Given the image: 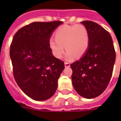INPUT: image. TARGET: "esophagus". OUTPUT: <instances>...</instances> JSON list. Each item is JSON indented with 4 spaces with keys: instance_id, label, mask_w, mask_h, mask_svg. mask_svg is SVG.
<instances>
[{
    "instance_id": "obj_1",
    "label": "esophagus",
    "mask_w": 121,
    "mask_h": 121,
    "mask_svg": "<svg viewBox=\"0 0 121 121\" xmlns=\"http://www.w3.org/2000/svg\"><path fill=\"white\" fill-rule=\"evenodd\" d=\"M65 67H70V64L68 62H65Z\"/></svg>"
}]
</instances>
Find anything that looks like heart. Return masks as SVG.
<instances>
[{"instance_id":"1","label":"heart","mask_w":121,"mask_h":121,"mask_svg":"<svg viewBox=\"0 0 121 121\" xmlns=\"http://www.w3.org/2000/svg\"><path fill=\"white\" fill-rule=\"evenodd\" d=\"M55 39L51 38L49 46L53 55L57 58H61L64 52L65 46L66 50V58L72 60L75 56H82L88 49L89 46V33L85 26L82 24L59 27L55 33Z\"/></svg>"}]
</instances>
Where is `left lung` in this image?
I'll return each mask as SVG.
<instances>
[{
  "label": "left lung",
  "mask_w": 121,
  "mask_h": 121,
  "mask_svg": "<svg viewBox=\"0 0 121 121\" xmlns=\"http://www.w3.org/2000/svg\"><path fill=\"white\" fill-rule=\"evenodd\" d=\"M81 23L89 33L88 49L79 60L70 65L72 84L78 94L93 99L106 89L112 75L116 52L111 35L96 22Z\"/></svg>",
  "instance_id": "8db88e82"
}]
</instances>
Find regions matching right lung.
Listing matches in <instances>:
<instances>
[{
  "mask_svg": "<svg viewBox=\"0 0 121 121\" xmlns=\"http://www.w3.org/2000/svg\"><path fill=\"white\" fill-rule=\"evenodd\" d=\"M63 22H34L19 29L10 48L14 79L20 88L35 100L55 94L64 62L55 58L49 46L52 33Z\"/></svg>",
  "mask_w": 121,
  "mask_h": 121,
  "instance_id": "1",
  "label": "right lung"
}]
</instances>
